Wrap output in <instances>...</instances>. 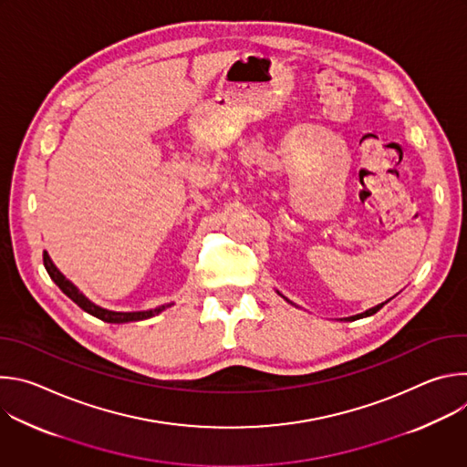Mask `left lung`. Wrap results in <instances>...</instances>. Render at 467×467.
<instances>
[{"label":"left lung","instance_id":"1","mask_svg":"<svg viewBox=\"0 0 467 467\" xmlns=\"http://www.w3.org/2000/svg\"><path fill=\"white\" fill-rule=\"evenodd\" d=\"M384 305V303H382ZM382 305H377V306H373V308H369V310H366V312H362V314H357V316H351L349 319L353 321V319H360V317H368V316H373L375 312H379L380 308H382Z\"/></svg>","mask_w":467,"mask_h":467}]
</instances>
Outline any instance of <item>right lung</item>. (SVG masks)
<instances>
[{"label":"right lung","instance_id":"obj_1","mask_svg":"<svg viewBox=\"0 0 467 467\" xmlns=\"http://www.w3.org/2000/svg\"><path fill=\"white\" fill-rule=\"evenodd\" d=\"M44 265H46V270H47L49 277L53 279V283H55L66 296H68V297H70L78 306H81L85 312L96 316V317L101 319V321H107V323L140 321V319H148V317H151V316H155V314H159L161 310L166 308V306H159V308H155V310H146V312H112V310L99 308V306L92 305L68 279H66V277L55 268L53 262H51L49 256H47V253H44Z\"/></svg>","mask_w":467,"mask_h":467}]
</instances>
